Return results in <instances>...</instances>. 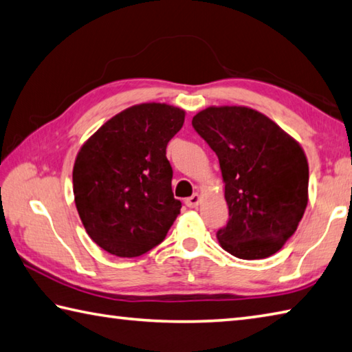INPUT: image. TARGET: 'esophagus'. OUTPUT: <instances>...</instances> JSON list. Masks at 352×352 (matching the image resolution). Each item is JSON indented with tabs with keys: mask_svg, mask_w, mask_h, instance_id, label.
I'll return each mask as SVG.
<instances>
[{
	"mask_svg": "<svg viewBox=\"0 0 352 352\" xmlns=\"http://www.w3.org/2000/svg\"><path fill=\"white\" fill-rule=\"evenodd\" d=\"M201 201H202L201 195L195 193L193 196H190L187 201H185V204H187V207H190V208H196V207H199V204H201Z\"/></svg>",
	"mask_w": 352,
	"mask_h": 352,
	"instance_id": "obj_1",
	"label": "esophagus"
}]
</instances>
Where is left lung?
Returning a JSON list of instances; mask_svg holds the SVG:
<instances>
[{
	"instance_id": "8db88e82",
	"label": "left lung",
	"mask_w": 352,
	"mask_h": 352,
	"mask_svg": "<svg viewBox=\"0 0 352 352\" xmlns=\"http://www.w3.org/2000/svg\"><path fill=\"white\" fill-rule=\"evenodd\" d=\"M193 127L219 157L230 210L219 245L239 258L273 256L294 234L308 205V159L274 121L245 105H211Z\"/></svg>"
}]
</instances>
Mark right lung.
Listing matches in <instances>:
<instances>
[{"label": "right lung", "mask_w": 352, "mask_h": 352, "mask_svg": "<svg viewBox=\"0 0 352 352\" xmlns=\"http://www.w3.org/2000/svg\"><path fill=\"white\" fill-rule=\"evenodd\" d=\"M184 119L185 110L175 105L136 104L104 122L79 148L73 165L75 205L91 241L107 253H147L181 213L165 148Z\"/></svg>", "instance_id": "1"}]
</instances>
